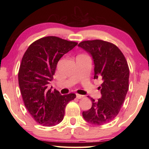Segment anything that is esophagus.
<instances>
[{
	"mask_svg": "<svg viewBox=\"0 0 149 149\" xmlns=\"http://www.w3.org/2000/svg\"><path fill=\"white\" fill-rule=\"evenodd\" d=\"M76 97L77 99H83V98H84V95H79V94H77L76 95Z\"/></svg>",
	"mask_w": 149,
	"mask_h": 149,
	"instance_id": "obj_1",
	"label": "esophagus"
}]
</instances>
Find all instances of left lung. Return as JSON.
I'll use <instances>...</instances> for the list:
<instances>
[{
    "mask_svg": "<svg viewBox=\"0 0 149 149\" xmlns=\"http://www.w3.org/2000/svg\"><path fill=\"white\" fill-rule=\"evenodd\" d=\"M78 47L91 56L94 62V79H101L99 87L101 97H89L92 107L84 111L85 121L95 125L111 122L119 113L129 89L130 70L125 56L114 44L102 40L81 42Z\"/></svg>",
    "mask_w": 149,
    "mask_h": 149,
    "instance_id": "left-lung-1",
    "label": "left lung"
}]
</instances>
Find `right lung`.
Instances as JSON below:
<instances>
[{"label": "right lung", "instance_id": "right-lung-1", "mask_svg": "<svg viewBox=\"0 0 149 149\" xmlns=\"http://www.w3.org/2000/svg\"><path fill=\"white\" fill-rule=\"evenodd\" d=\"M77 42L54 36L37 40L22 58L18 83L23 100L30 115L39 124L51 127L64 116L65 108L76 95H62L56 89H48L59 60L74 49Z\"/></svg>", "mask_w": 149, "mask_h": 149}]
</instances>
